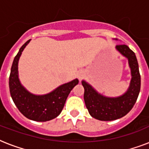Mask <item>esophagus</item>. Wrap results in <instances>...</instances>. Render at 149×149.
<instances>
[{"instance_id":"34e87169","label":"esophagus","mask_w":149,"mask_h":149,"mask_svg":"<svg viewBox=\"0 0 149 149\" xmlns=\"http://www.w3.org/2000/svg\"><path fill=\"white\" fill-rule=\"evenodd\" d=\"M84 71H80V72H79V74H78V78H79V80H81V79L84 78Z\"/></svg>"}]
</instances>
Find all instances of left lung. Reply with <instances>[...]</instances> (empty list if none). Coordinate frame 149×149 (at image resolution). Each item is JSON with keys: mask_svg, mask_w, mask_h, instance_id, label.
I'll list each match as a JSON object with an SVG mask.
<instances>
[{"mask_svg": "<svg viewBox=\"0 0 149 149\" xmlns=\"http://www.w3.org/2000/svg\"><path fill=\"white\" fill-rule=\"evenodd\" d=\"M115 49L127 58L131 69L132 79L129 87L124 94L117 97H106L97 92L86 81H82L86 108L93 118L100 120H113L126 115L134 107L141 89V76L134 52L126 45H117Z\"/></svg>", "mask_w": 149, "mask_h": 149, "instance_id": "left-lung-1", "label": "left lung"}]
</instances>
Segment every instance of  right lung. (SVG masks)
I'll list each match as a JSON object with an SVG mask.
<instances>
[{
    "mask_svg": "<svg viewBox=\"0 0 149 149\" xmlns=\"http://www.w3.org/2000/svg\"><path fill=\"white\" fill-rule=\"evenodd\" d=\"M31 39L22 45L14 58L10 77L9 89L13 101L21 113L30 120L47 121L59 115L70 91L78 84V79L60 85L44 95H36L27 91L18 77V61L24 48Z\"/></svg>",
    "mask_w": 149,
    "mask_h": 149,
    "instance_id": "add662e5",
    "label": "right lung"
}]
</instances>
